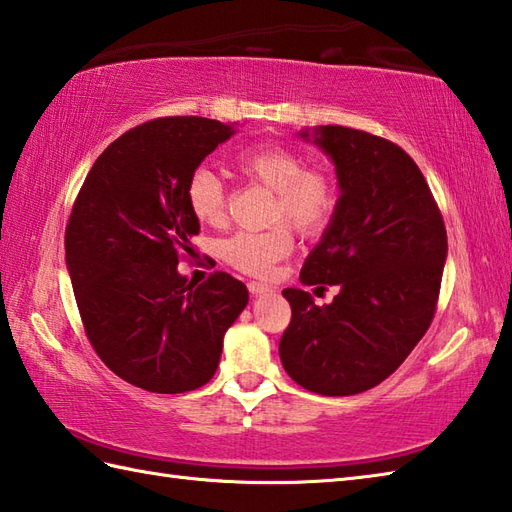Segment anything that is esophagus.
Segmentation results:
<instances>
[{"label": "esophagus", "instance_id": "34e87169", "mask_svg": "<svg viewBox=\"0 0 512 512\" xmlns=\"http://www.w3.org/2000/svg\"><path fill=\"white\" fill-rule=\"evenodd\" d=\"M248 290L250 295H266V292H273L268 284H262V281H248Z\"/></svg>", "mask_w": 512, "mask_h": 512}]
</instances>
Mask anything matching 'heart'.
<instances>
[{"label":"heart","mask_w":512,"mask_h":512,"mask_svg":"<svg viewBox=\"0 0 512 512\" xmlns=\"http://www.w3.org/2000/svg\"><path fill=\"white\" fill-rule=\"evenodd\" d=\"M235 165L242 176L273 191L270 222L286 220L301 235H317L330 224L336 211V182L328 171L310 169L288 147L266 145L239 154ZM191 213L204 224H220L226 215V187L217 173L200 167L187 180ZM292 250V233L286 224L266 231H239L220 244L228 264L248 275H268Z\"/></svg>","instance_id":"b5f03b06"}]
</instances>
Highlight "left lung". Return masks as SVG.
<instances>
[{"label": "left lung", "instance_id": "obj_1", "mask_svg": "<svg viewBox=\"0 0 512 512\" xmlns=\"http://www.w3.org/2000/svg\"><path fill=\"white\" fill-rule=\"evenodd\" d=\"M299 138L334 162L339 200L301 268L303 286H339L328 306L286 288L292 308L279 341L288 376L321 396H354L383 383L429 330L447 231L429 184L405 151L341 125Z\"/></svg>", "mask_w": 512, "mask_h": 512}]
</instances>
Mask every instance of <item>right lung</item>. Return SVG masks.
I'll use <instances>...</instances> for the list:
<instances>
[{
  "label": "right lung",
  "instance_id": "add662e5",
  "mask_svg": "<svg viewBox=\"0 0 512 512\" xmlns=\"http://www.w3.org/2000/svg\"><path fill=\"white\" fill-rule=\"evenodd\" d=\"M233 125L156 118L96 158L65 228V264L85 334L116 376L154 394H184L213 378L224 334L248 303L235 277L193 286L178 273L200 222L187 180Z\"/></svg>",
  "mask_w": 512,
  "mask_h": 512
}]
</instances>
